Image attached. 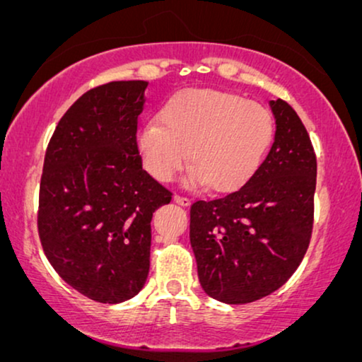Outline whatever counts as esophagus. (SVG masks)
<instances>
[{
    "mask_svg": "<svg viewBox=\"0 0 362 362\" xmlns=\"http://www.w3.org/2000/svg\"><path fill=\"white\" fill-rule=\"evenodd\" d=\"M173 201H175L176 204L182 206V207H187V206L191 204V199H189V197H185V196H180V194H175V196H173Z\"/></svg>",
    "mask_w": 362,
    "mask_h": 362,
    "instance_id": "obj_1",
    "label": "esophagus"
}]
</instances>
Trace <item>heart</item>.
I'll return each instance as SVG.
<instances>
[{"mask_svg": "<svg viewBox=\"0 0 362 362\" xmlns=\"http://www.w3.org/2000/svg\"><path fill=\"white\" fill-rule=\"evenodd\" d=\"M159 122H146L136 133L143 166L168 182L186 165L191 187L211 185L234 191L259 170L275 125L269 108L235 93L186 88L168 98Z\"/></svg>", "mask_w": 362, "mask_h": 362, "instance_id": "obj_1", "label": "heart"}]
</instances>
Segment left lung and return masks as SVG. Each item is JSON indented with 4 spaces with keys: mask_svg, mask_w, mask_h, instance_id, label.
Here are the masks:
<instances>
[{
    "mask_svg": "<svg viewBox=\"0 0 362 362\" xmlns=\"http://www.w3.org/2000/svg\"><path fill=\"white\" fill-rule=\"evenodd\" d=\"M275 140L244 186L191 206L189 239L202 290L244 305L279 290L303 260L313 229L316 156L288 103L270 100Z\"/></svg>",
    "mask_w": 362,
    "mask_h": 362,
    "instance_id": "left-lung-1",
    "label": "left lung"
}]
</instances>
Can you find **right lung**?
Returning <instances> with one entry per match:
<instances>
[{
    "instance_id": "add662e5",
    "label": "right lung",
    "mask_w": 362,
    "mask_h": 362,
    "mask_svg": "<svg viewBox=\"0 0 362 362\" xmlns=\"http://www.w3.org/2000/svg\"><path fill=\"white\" fill-rule=\"evenodd\" d=\"M145 81L83 93L49 141L39 189L37 229L47 260L78 293L122 303L150 272L153 212L171 192L141 168L138 117Z\"/></svg>"
}]
</instances>
